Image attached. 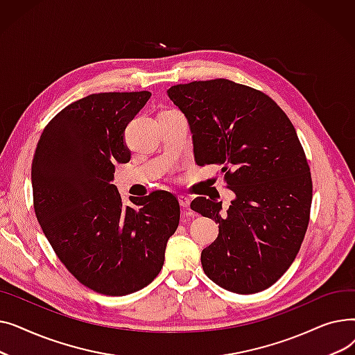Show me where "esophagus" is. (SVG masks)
Instances as JSON below:
<instances>
[{"instance_id": "34e87169", "label": "esophagus", "mask_w": 355, "mask_h": 355, "mask_svg": "<svg viewBox=\"0 0 355 355\" xmlns=\"http://www.w3.org/2000/svg\"><path fill=\"white\" fill-rule=\"evenodd\" d=\"M178 201H180L181 207H182L184 210H190V204H191V200H190L189 197H185V196H180V197H178Z\"/></svg>"}]
</instances>
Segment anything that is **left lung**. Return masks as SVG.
Segmentation results:
<instances>
[{"mask_svg":"<svg viewBox=\"0 0 355 355\" xmlns=\"http://www.w3.org/2000/svg\"><path fill=\"white\" fill-rule=\"evenodd\" d=\"M168 96L187 118L198 165H221L236 194L221 202L197 197L191 210L218 223L201 252L213 282L248 295L272 286L301 249L311 214L312 178L296 130L263 92L227 79L175 85Z\"/></svg>","mask_w":355,"mask_h":355,"instance_id":"1","label":"left lung"}]
</instances>
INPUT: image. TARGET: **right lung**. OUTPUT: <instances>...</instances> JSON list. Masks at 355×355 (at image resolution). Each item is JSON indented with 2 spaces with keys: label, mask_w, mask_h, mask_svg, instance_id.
Wrapping results in <instances>:
<instances>
[{
  "label": "right lung",
  "mask_w": 355,
  "mask_h": 355,
  "mask_svg": "<svg viewBox=\"0 0 355 355\" xmlns=\"http://www.w3.org/2000/svg\"><path fill=\"white\" fill-rule=\"evenodd\" d=\"M151 98L93 93L67 105L43 129L31 165L34 211L54 253L86 288L123 296L151 284L180 223V204L157 190L125 206L112 181L130 153L128 123Z\"/></svg>",
  "instance_id": "1"
}]
</instances>
